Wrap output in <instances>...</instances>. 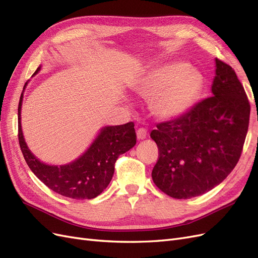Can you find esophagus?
Segmentation results:
<instances>
[{"instance_id":"esophagus-1","label":"esophagus","mask_w":258,"mask_h":258,"mask_svg":"<svg viewBox=\"0 0 258 258\" xmlns=\"http://www.w3.org/2000/svg\"><path fill=\"white\" fill-rule=\"evenodd\" d=\"M147 137V131L145 128H139L137 130V138L138 140H144Z\"/></svg>"}]
</instances>
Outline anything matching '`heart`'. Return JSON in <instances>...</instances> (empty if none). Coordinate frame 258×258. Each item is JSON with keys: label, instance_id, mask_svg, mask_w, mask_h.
Segmentation results:
<instances>
[{"label": "heart", "instance_id": "obj_1", "mask_svg": "<svg viewBox=\"0 0 258 258\" xmlns=\"http://www.w3.org/2000/svg\"><path fill=\"white\" fill-rule=\"evenodd\" d=\"M204 88L202 75L184 62H170L147 71L134 87L148 101V110L160 121L176 119L197 102Z\"/></svg>", "mask_w": 258, "mask_h": 258}]
</instances>
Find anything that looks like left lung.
<instances>
[{
    "label": "left lung",
    "instance_id": "8db88e82",
    "mask_svg": "<svg viewBox=\"0 0 258 258\" xmlns=\"http://www.w3.org/2000/svg\"><path fill=\"white\" fill-rule=\"evenodd\" d=\"M212 97L151 132L159 150L152 177L175 199L200 196L236 167L247 134L249 103L236 72L215 59Z\"/></svg>",
    "mask_w": 258,
    "mask_h": 258
}]
</instances>
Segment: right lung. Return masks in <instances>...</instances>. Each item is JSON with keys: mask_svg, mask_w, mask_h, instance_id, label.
I'll use <instances>...</instances> for the list:
<instances>
[{"mask_svg": "<svg viewBox=\"0 0 258 258\" xmlns=\"http://www.w3.org/2000/svg\"><path fill=\"white\" fill-rule=\"evenodd\" d=\"M36 69L33 76L41 71ZM25 84L18 105V139L23 157L31 171L51 190L72 199H92L110 184L114 165L118 156L131 150L137 143L134 122L119 126H105L79 158L66 165H47L28 147L21 128V106Z\"/></svg>", "mask_w": 258, "mask_h": 258, "instance_id": "right-lung-1", "label": "right lung"}]
</instances>
